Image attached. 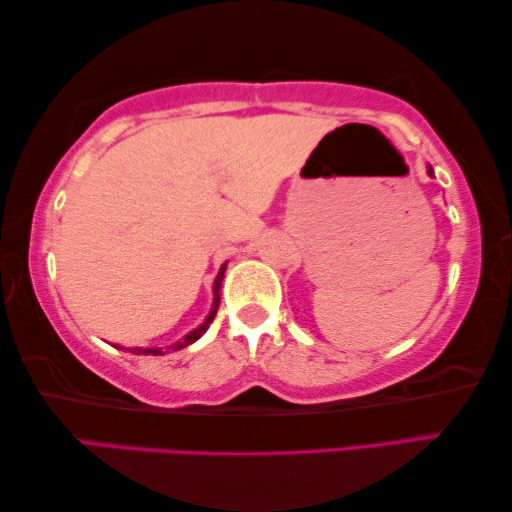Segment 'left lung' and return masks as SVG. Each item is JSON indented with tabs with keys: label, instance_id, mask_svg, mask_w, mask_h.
<instances>
[{
	"label": "left lung",
	"instance_id": "obj_1",
	"mask_svg": "<svg viewBox=\"0 0 512 512\" xmlns=\"http://www.w3.org/2000/svg\"><path fill=\"white\" fill-rule=\"evenodd\" d=\"M429 174H431V177H433V170H431V167H429Z\"/></svg>",
	"mask_w": 512,
	"mask_h": 512
}]
</instances>
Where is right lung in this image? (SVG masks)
Returning a JSON list of instances; mask_svg holds the SVG:
<instances>
[{"label": "right lung", "mask_w": 512, "mask_h": 512, "mask_svg": "<svg viewBox=\"0 0 512 512\" xmlns=\"http://www.w3.org/2000/svg\"><path fill=\"white\" fill-rule=\"evenodd\" d=\"M224 270H226V263L222 265V270H220V274H217V279H215V286H213V308H211V313H208V317L204 320V324H199L195 331H190V333L186 335V338L179 340L177 345H172V347H167V349L179 351V349H183V347L192 345V342L199 340L201 335L206 333L208 326H211V322L215 320L217 308H220V286H222V279H224ZM117 349H122V347H117ZM131 354H142V356H149V354H152V356H161V354H163V349H142V347H133V349H131Z\"/></svg>", "instance_id": "right-lung-1"}]
</instances>
